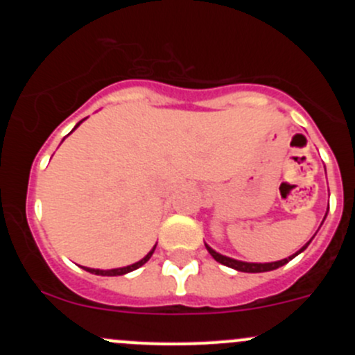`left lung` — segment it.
Segmentation results:
<instances>
[{"mask_svg":"<svg viewBox=\"0 0 355 355\" xmlns=\"http://www.w3.org/2000/svg\"><path fill=\"white\" fill-rule=\"evenodd\" d=\"M307 245H309V242H307V244L304 245L302 249H300L299 252H297V254L302 252V250L306 249ZM206 249L209 250V254H211V256L214 257V259L218 261V263L225 264V266H228V268H234V270H237V271H244V273H263V271L277 270V268L284 266V264H287L290 259H293V257L297 256V254H293V256H292V257H288V259L277 261V263H264V264H263V263H242V261L232 259V257H227V256H221V254L214 252V250L211 249V247H207V245H206Z\"/></svg>","mask_w":355,"mask_h":355,"instance_id":"1","label":"left lung"}]
</instances>
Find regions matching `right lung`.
I'll return each mask as SVG.
<instances>
[{"label":"right lung","mask_w":355,"mask_h":355,"mask_svg":"<svg viewBox=\"0 0 355 355\" xmlns=\"http://www.w3.org/2000/svg\"><path fill=\"white\" fill-rule=\"evenodd\" d=\"M80 125V123H78ZM77 125V127H78ZM75 127V128H77ZM73 128V130H75ZM156 249V247H155ZM155 249L151 250V252L148 254V256L144 257V259H141L139 263L135 264H130V266H125V268H116V270H91V268H85V271H89V273H94V275H101V277H120V275H125V273H130V271L137 270V268H141L142 264H146L149 261V257L153 256V252H155Z\"/></svg>","instance_id":"1"}]
</instances>
